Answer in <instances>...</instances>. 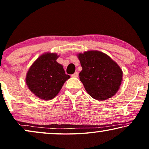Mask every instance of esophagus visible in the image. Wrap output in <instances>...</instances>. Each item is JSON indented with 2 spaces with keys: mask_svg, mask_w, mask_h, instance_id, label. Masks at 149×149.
I'll return each mask as SVG.
<instances>
[{
  "mask_svg": "<svg viewBox=\"0 0 149 149\" xmlns=\"http://www.w3.org/2000/svg\"><path fill=\"white\" fill-rule=\"evenodd\" d=\"M77 76H78V73L77 72H75L74 74L72 75V77H77Z\"/></svg>",
  "mask_w": 149,
  "mask_h": 149,
  "instance_id": "34e87169",
  "label": "esophagus"
}]
</instances>
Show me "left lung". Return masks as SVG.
<instances>
[{"label": "left lung", "instance_id": "obj_1", "mask_svg": "<svg viewBox=\"0 0 149 149\" xmlns=\"http://www.w3.org/2000/svg\"><path fill=\"white\" fill-rule=\"evenodd\" d=\"M82 70L79 79L88 94L96 100L114 96L120 88L123 72L110 56L99 51H87L77 55Z\"/></svg>", "mask_w": 149, "mask_h": 149}]
</instances>
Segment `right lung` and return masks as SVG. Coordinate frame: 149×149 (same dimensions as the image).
<instances>
[{
  "instance_id": "add662e5",
  "label": "right lung",
  "mask_w": 149,
  "mask_h": 149,
  "mask_svg": "<svg viewBox=\"0 0 149 149\" xmlns=\"http://www.w3.org/2000/svg\"><path fill=\"white\" fill-rule=\"evenodd\" d=\"M59 55L47 52L35 60L26 72L25 81L28 88L37 97L50 100L60 92L66 80L70 78L65 74L63 65L57 62Z\"/></svg>"
}]
</instances>
